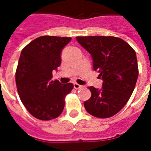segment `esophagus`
<instances>
[{
	"mask_svg": "<svg viewBox=\"0 0 151 151\" xmlns=\"http://www.w3.org/2000/svg\"><path fill=\"white\" fill-rule=\"evenodd\" d=\"M73 87H74V88H75L76 90H78V89L82 88V86L79 85V84H78V83H74V84H73Z\"/></svg>",
	"mask_w": 151,
	"mask_h": 151,
	"instance_id": "1",
	"label": "esophagus"
}]
</instances>
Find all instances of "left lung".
<instances>
[{
  "label": "left lung",
  "mask_w": 151,
  "mask_h": 151,
  "mask_svg": "<svg viewBox=\"0 0 151 151\" xmlns=\"http://www.w3.org/2000/svg\"><path fill=\"white\" fill-rule=\"evenodd\" d=\"M78 42L92 56L95 70L104 80L101 90L90 86L91 97L84 103L88 113L98 118L113 116L124 108L138 77L135 51L120 38L77 36Z\"/></svg>",
  "instance_id": "left-lung-1"
}]
</instances>
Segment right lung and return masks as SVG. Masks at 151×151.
Segmentation results:
<instances>
[{"label": "right lung", "instance_id": "obj_1", "mask_svg": "<svg viewBox=\"0 0 151 151\" xmlns=\"http://www.w3.org/2000/svg\"><path fill=\"white\" fill-rule=\"evenodd\" d=\"M70 37L44 35L32 40L22 50L15 79L22 103L30 113L41 120L58 117L72 83L52 81V70L60 65V52Z\"/></svg>", "mask_w": 151, "mask_h": 151}]
</instances>
